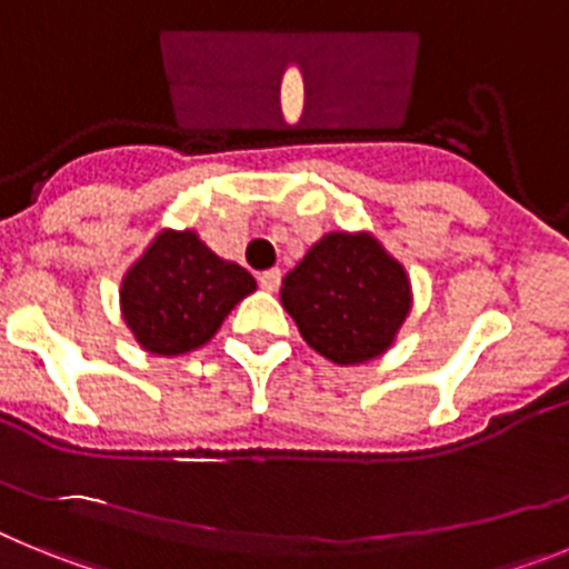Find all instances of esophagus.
<instances>
[{
    "label": "esophagus",
    "instance_id": "esophagus-1",
    "mask_svg": "<svg viewBox=\"0 0 569 569\" xmlns=\"http://www.w3.org/2000/svg\"><path fill=\"white\" fill-rule=\"evenodd\" d=\"M259 284H261V290H268V293H273V290H279V284H281V270H279V268L264 270V273L259 276Z\"/></svg>",
    "mask_w": 569,
    "mask_h": 569
}]
</instances>
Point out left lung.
I'll list each match as a JSON object with an SVG mask.
<instances>
[{
  "mask_svg": "<svg viewBox=\"0 0 569 569\" xmlns=\"http://www.w3.org/2000/svg\"><path fill=\"white\" fill-rule=\"evenodd\" d=\"M281 305L316 353L361 365L393 345L413 293L376 236L328 233L284 276Z\"/></svg>",
  "mask_w": 569,
  "mask_h": 569,
  "instance_id": "1",
  "label": "left lung"
}]
</instances>
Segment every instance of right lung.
I'll return each instance as SVG.
<instances>
[{
	"instance_id": "1",
	"label": "right lung",
	"mask_w": 569,
	"mask_h": 569,
	"mask_svg": "<svg viewBox=\"0 0 569 569\" xmlns=\"http://www.w3.org/2000/svg\"><path fill=\"white\" fill-rule=\"evenodd\" d=\"M256 290V279L224 261L196 230H162L124 273L122 319L153 356H182L222 328L230 310Z\"/></svg>"
}]
</instances>
